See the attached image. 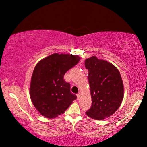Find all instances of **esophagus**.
I'll list each match as a JSON object with an SVG mask.
<instances>
[{
	"mask_svg": "<svg viewBox=\"0 0 147 147\" xmlns=\"http://www.w3.org/2000/svg\"><path fill=\"white\" fill-rule=\"evenodd\" d=\"M80 96V93H78V94H77V98H78V99H79Z\"/></svg>",
	"mask_w": 147,
	"mask_h": 147,
	"instance_id": "34e87169",
	"label": "esophagus"
}]
</instances>
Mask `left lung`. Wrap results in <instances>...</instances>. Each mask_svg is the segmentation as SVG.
I'll return each mask as SVG.
<instances>
[{
	"mask_svg": "<svg viewBox=\"0 0 147 147\" xmlns=\"http://www.w3.org/2000/svg\"><path fill=\"white\" fill-rule=\"evenodd\" d=\"M88 69L92 106L86 114L94 120H104L115 112L123 100L124 85L119 71L107 61L95 56L85 60Z\"/></svg>",
	"mask_w": 147,
	"mask_h": 147,
	"instance_id": "1",
	"label": "left lung"
}]
</instances>
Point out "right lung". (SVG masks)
Segmentation results:
<instances>
[{"instance_id":"1","label":"right lung","mask_w":147,"mask_h":147,"mask_svg":"<svg viewBox=\"0 0 147 147\" xmlns=\"http://www.w3.org/2000/svg\"><path fill=\"white\" fill-rule=\"evenodd\" d=\"M80 59L76 55L53 53L36 65L30 84V97L41 115L47 118L57 117L77 98L71 93L70 84L63 76Z\"/></svg>"}]
</instances>
